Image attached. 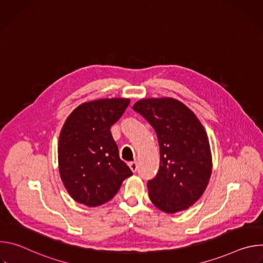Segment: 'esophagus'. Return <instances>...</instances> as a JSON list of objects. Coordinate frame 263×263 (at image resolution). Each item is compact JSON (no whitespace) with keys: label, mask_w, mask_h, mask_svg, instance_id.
<instances>
[{"label":"esophagus","mask_w":263,"mask_h":263,"mask_svg":"<svg viewBox=\"0 0 263 263\" xmlns=\"http://www.w3.org/2000/svg\"><path fill=\"white\" fill-rule=\"evenodd\" d=\"M129 166H130V168H131V171L132 172H136L137 171V163L135 162V161H133V162H130L129 163Z\"/></svg>","instance_id":"34e87169"}]
</instances>
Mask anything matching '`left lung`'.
I'll use <instances>...</instances> for the list:
<instances>
[{
	"instance_id": "1",
	"label": "left lung",
	"mask_w": 263,
	"mask_h": 263,
	"mask_svg": "<svg viewBox=\"0 0 263 263\" xmlns=\"http://www.w3.org/2000/svg\"><path fill=\"white\" fill-rule=\"evenodd\" d=\"M158 137L160 164L147 181L148 197L161 211L190 208L208 185L212 159L207 133L194 112L172 98L142 99L133 106Z\"/></svg>"
}]
</instances>
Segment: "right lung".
Returning a JSON list of instances; mask_svg holds the SVG:
<instances>
[{
	"mask_svg": "<svg viewBox=\"0 0 263 263\" xmlns=\"http://www.w3.org/2000/svg\"><path fill=\"white\" fill-rule=\"evenodd\" d=\"M129 104V99L96 100L81 104L66 119L58 143L59 173L76 202L100 206L114 198L123 181L132 176L110 132Z\"/></svg>",
	"mask_w": 263,
	"mask_h": 263,
	"instance_id": "1",
	"label": "right lung"
}]
</instances>
